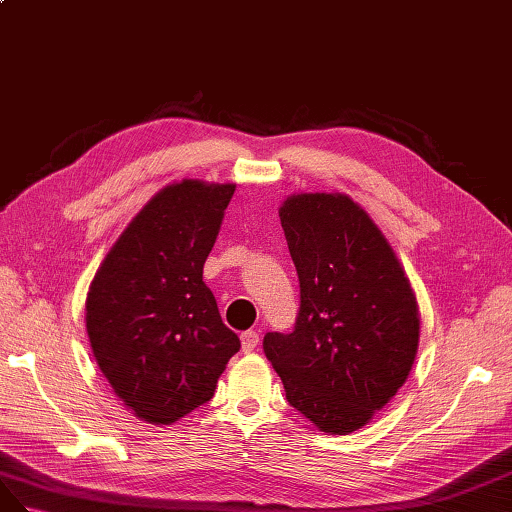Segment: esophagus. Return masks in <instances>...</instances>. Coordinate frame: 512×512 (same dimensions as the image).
<instances>
[{"label":"esophagus","mask_w":512,"mask_h":512,"mask_svg":"<svg viewBox=\"0 0 512 512\" xmlns=\"http://www.w3.org/2000/svg\"><path fill=\"white\" fill-rule=\"evenodd\" d=\"M240 339H242V352L244 354H251L253 349L257 347V343H259V334L255 330H246Z\"/></svg>","instance_id":"obj_1"}]
</instances>
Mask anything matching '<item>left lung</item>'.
Returning a JSON list of instances; mask_svg holds the SVG:
<instances>
[{"label": "left lung", "instance_id": "8db88e82", "mask_svg": "<svg viewBox=\"0 0 512 512\" xmlns=\"http://www.w3.org/2000/svg\"><path fill=\"white\" fill-rule=\"evenodd\" d=\"M300 281L294 332L264 352L291 407L334 435L362 429L412 371L414 289L371 216L341 193L291 195L279 210Z\"/></svg>", "mask_w": 512, "mask_h": 512}]
</instances>
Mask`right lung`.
<instances>
[{
	"mask_svg": "<svg viewBox=\"0 0 512 512\" xmlns=\"http://www.w3.org/2000/svg\"><path fill=\"white\" fill-rule=\"evenodd\" d=\"M236 184L182 180L130 221L85 300L87 337L113 392L137 418L171 425L214 397L240 349L203 264Z\"/></svg>",
	"mask_w": 512,
	"mask_h": 512,
	"instance_id": "right-lung-1",
	"label": "right lung"
}]
</instances>
